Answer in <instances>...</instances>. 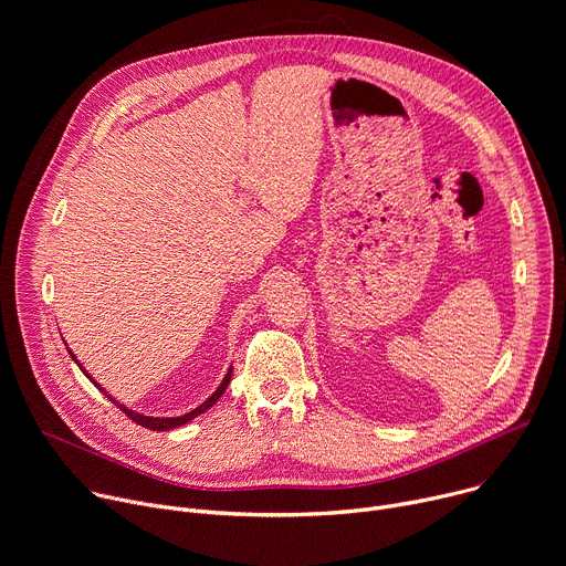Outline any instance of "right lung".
Here are the masks:
<instances>
[{
  "mask_svg": "<svg viewBox=\"0 0 566 566\" xmlns=\"http://www.w3.org/2000/svg\"><path fill=\"white\" fill-rule=\"evenodd\" d=\"M67 352H70V356L74 358V364L81 368V373L101 390V392H104L111 401H115V406H119L122 410H124V413L133 420V422H137V424H142V427H146V429H150V431H169V429H178V427H182V424H187V422H191L193 418H198L200 413H205V410H208V408H212L217 401H219V397L226 392V388H228V384H230V377H232V368H228V373H226V377H223V381L219 384V388L208 397V399H205L200 406H196L193 410H189V413H185V416H178V418H153V416H144V413H137V410H133V408H128V406H124L122 401H117L113 395H108V390H104V388H101V384H96L92 377H90V373L78 364V358H76V354L67 347Z\"/></svg>",
  "mask_w": 566,
  "mask_h": 566,
  "instance_id": "1",
  "label": "right lung"
}]
</instances>
